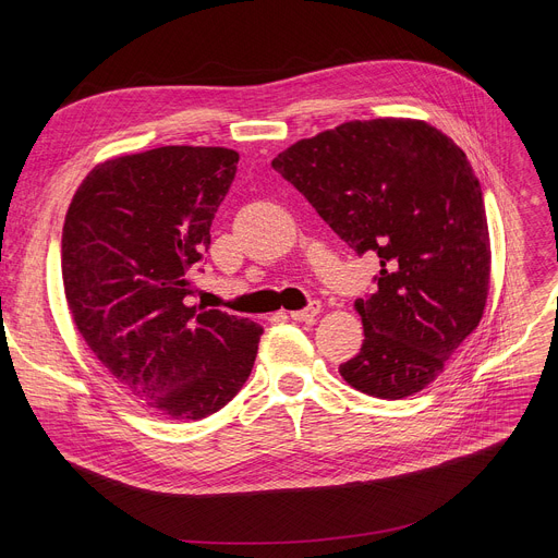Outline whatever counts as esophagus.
Here are the masks:
<instances>
[{
    "label": "esophagus",
    "mask_w": 558,
    "mask_h": 558,
    "mask_svg": "<svg viewBox=\"0 0 558 558\" xmlns=\"http://www.w3.org/2000/svg\"><path fill=\"white\" fill-rule=\"evenodd\" d=\"M318 312H320V303H318V301H312L305 310L289 312V316H291V320H312Z\"/></svg>",
    "instance_id": "esophagus-1"
}]
</instances>
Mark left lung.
<instances>
[{"mask_svg": "<svg viewBox=\"0 0 558 558\" xmlns=\"http://www.w3.org/2000/svg\"><path fill=\"white\" fill-rule=\"evenodd\" d=\"M271 167L357 255L379 257L375 294L355 303L364 343L341 377L385 400L425 389L488 296V223L465 154L425 122L387 117L301 140Z\"/></svg>", "mask_w": 558, "mask_h": 558, "instance_id": "8db88e82", "label": "left lung"}]
</instances>
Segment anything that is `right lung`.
Returning <instances> with one entry per match:
<instances>
[{
  "mask_svg": "<svg viewBox=\"0 0 558 558\" xmlns=\"http://www.w3.org/2000/svg\"><path fill=\"white\" fill-rule=\"evenodd\" d=\"M238 162L223 146L114 158L85 175L65 215L63 284L78 335L117 385L175 421L238 396L264 332L185 303Z\"/></svg>",
  "mask_w": 558,
  "mask_h": 558,
  "instance_id": "obj_1",
  "label": "right lung"
}]
</instances>
